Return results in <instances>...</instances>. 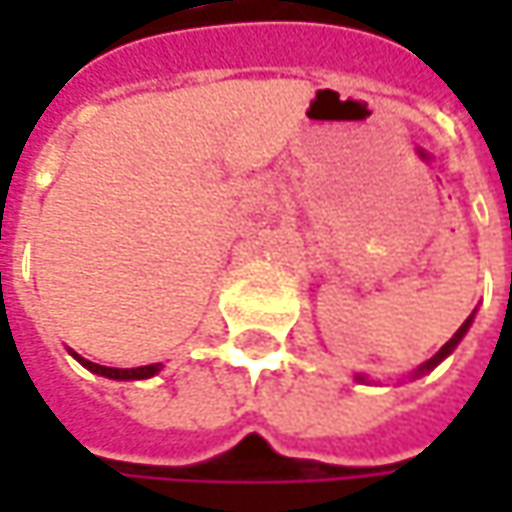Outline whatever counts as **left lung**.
I'll list each match as a JSON object with an SVG mask.
<instances>
[{
	"mask_svg": "<svg viewBox=\"0 0 512 512\" xmlns=\"http://www.w3.org/2000/svg\"><path fill=\"white\" fill-rule=\"evenodd\" d=\"M470 325H473V316H467V322H464V325L459 327V330H456V333H453V339H450V342L444 344L442 350H439V353H436V356H433V359H427V362H424V364H419V370H416V373H413V376H424V373H430V370H433V367H436V364L444 362V359H447V356H450V353H453V350H456V344L462 342V339H464V333H467V330H470ZM359 382H364L362 376H359Z\"/></svg>",
	"mask_w": 512,
	"mask_h": 512,
	"instance_id": "left-lung-1",
	"label": "left lung"
}]
</instances>
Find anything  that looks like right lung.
<instances>
[{
    "label": "right lung",
    "mask_w": 512,
    "mask_h": 512,
    "mask_svg": "<svg viewBox=\"0 0 512 512\" xmlns=\"http://www.w3.org/2000/svg\"><path fill=\"white\" fill-rule=\"evenodd\" d=\"M70 356L82 364V367H88L90 373H99V376H108V379H119V382H130V379H150V376H156V373L162 370V364H145V367H105V364H96V362H88V359H82V356H79V353H73V350H70Z\"/></svg>",
    "instance_id": "1"
}]
</instances>
